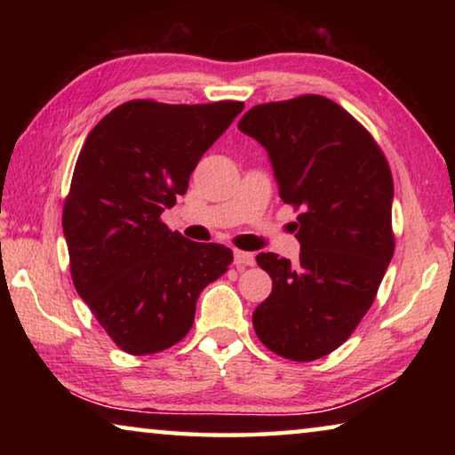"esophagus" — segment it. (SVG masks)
Instances as JSON below:
<instances>
[{
    "label": "esophagus",
    "mask_w": 455,
    "mask_h": 455,
    "mask_svg": "<svg viewBox=\"0 0 455 455\" xmlns=\"http://www.w3.org/2000/svg\"><path fill=\"white\" fill-rule=\"evenodd\" d=\"M235 265L236 267H252L255 265V257H252V252L235 251Z\"/></svg>",
    "instance_id": "esophagus-1"
}]
</instances>
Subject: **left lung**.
Listing matches in <instances>:
<instances>
[{"label":"left lung","mask_w":455,"mask_h":455,"mask_svg":"<svg viewBox=\"0 0 455 455\" xmlns=\"http://www.w3.org/2000/svg\"><path fill=\"white\" fill-rule=\"evenodd\" d=\"M238 130L265 146L283 203L301 209L299 263L257 255L273 291L252 327L284 359L325 357L373 305L394 257L389 164L347 110L317 94L251 108Z\"/></svg>","instance_id":"left-lung-1"}]
</instances>
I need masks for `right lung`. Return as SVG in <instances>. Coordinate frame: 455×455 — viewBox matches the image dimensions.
Masks as SVG:
<instances>
[{
	"instance_id": "obj_1",
	"label": "right lung",
	"mask_w": 455,
	"mask_h": 455,
	"mask_svg": "<svg viewBox=\"0 0 455 455\" xmlns=\"http://www.w3.org/2000/svg\"><path fill=\"white\" fill-rule=\"evenodd\" d=\"M243 102L130 100L84 142L61 227L78 295L122 351L148 355L179 343L200 291L227 273L233 251L172 233L160 214L176 204L203 154Z\"/></svg>"
}]
</instances>
